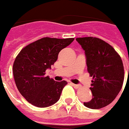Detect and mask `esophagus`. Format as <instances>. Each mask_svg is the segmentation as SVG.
Instances as JSON below:
<instances>
[{"label": "esophagus", "mask_w": 129, "mask_h": 129, "mask_svg": "<svg viewBox=\"0 0 129 129\" xmlns=\"http://www.w3.org/2000/svg\"><path fill=\"white\" fill-rule=\"evenodd\" d=\"M72 84V85L75 88H81V85H80V84Z\"/></svg>", "instance_id": "esophagus-1"}]
</instances>
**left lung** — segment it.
Returning a JSON list of instances; mask_svg holds the SVG:
<instances>
[{
  "label": "left lung",
  "mask_w": 129,
  "mask_h": 129,
  "mask_svg": "<svg viewBox=\"0 0 129 129\" xmlns=\"http://www.w3.org/2000/svg\"><path fill=\"white\" fill-rule=\"evenodd\" d=\"M76 41L84 51L87 69L93 78L90 88L92 99L84 105L90 109L103 108L114 101L122 88V60L112 46L100 38L87 37Z\"/></svg>",
  "instance_id": "obj_1"
}]
</instances>
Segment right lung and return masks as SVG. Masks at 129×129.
Listing matches in <instances>:
<instances>
[{
  "label": "right lung",
  "mask_w": 129,
  "mask_h": 129,
  "mask_svg": "<svg viewBox=\"0 0 129 129\" xmlns=\"http://www.w3.org/2000/svg\"><path fill=\"white\" fill-rule=\"evenodd\" d=\"M74 38H44L23 48L13 64L16 87L26 101L38 107H48L59 100L66 81H55L45 76L47 69L58 59L59 52Z\"/></svg>",
  "instance_id": "right-lung-1"
}]
</instances>
